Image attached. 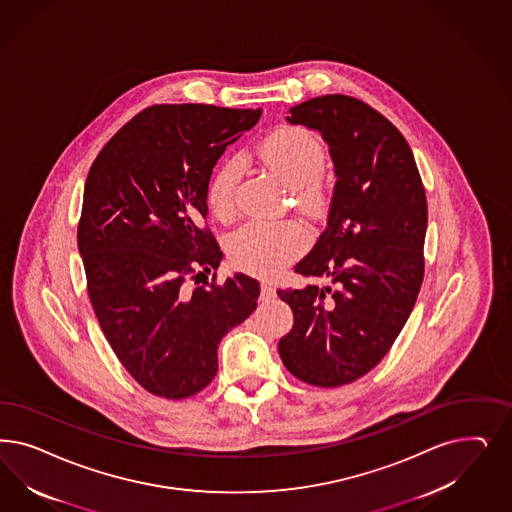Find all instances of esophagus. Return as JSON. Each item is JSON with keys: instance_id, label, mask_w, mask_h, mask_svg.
Here are the masks:
<instances>
[{"instance_id": "1", "label": "esophagus", "mask_w": 512, "mask_h": 512, "mask_svg": "<svg viewBox=\"0 0 512 512\" xmlns=\"http://www.w3.org/2000/svg\"><path fill=\"white\" fill-rule=\"evenodd\" d=\"M273 296H275V286H273V282L269 281V279H264V281H262V299L267 301V299H271Z\"/></svg>"}]
</instances>
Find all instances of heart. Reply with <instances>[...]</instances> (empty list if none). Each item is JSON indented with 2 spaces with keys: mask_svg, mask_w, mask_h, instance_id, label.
<instances>
[{
  "mask_svg": "<svg viewBox=\"0 0 512 512\" xmlns=\"http://www.w3.org/2000/svg\"><path fill=\"white\" fill-rule=\"evenodd\" d=\"M265 167L286 186H294L307 203L320 199V173L326 167V150L314 133L303 126L282 124L265 135L258 147ZM241 179V162L230 158L218 165L205 188L211 215L228 220L235 211V192ZM307 243V233L296 222H248L231 233V262L252 273H271L296 258Z\"/></svg>",
  "mask_w": 512,
  "mask_h": 512,
  "instance_id": "obj_1",
  "label": "heart"
}]
</instances>
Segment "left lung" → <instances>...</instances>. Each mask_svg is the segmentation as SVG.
<instances>
[{
  "label": "left lung",
  "mask_w": 512,
  "mask_h": 512,
  "mask_svg": "<svg viewBox=\"0 0 512 512\" xmlns=\"http://www.w3.org/2000/svg\"><path fill=\"white\" fill-rule=\"evenodd\" d=\"M288 122L322 133L337 182L328 226L296 265L299 275L331 284L277 290L294 313L279 354L297 379L333 388L379 365L413 311L428 201L405 137L360 99H309L290 109Z\"/></svg>",
  "instance_id": "left-lung-1"
}]
</instances>
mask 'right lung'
<instances>
[{
  "instance_id": "right-lung-1",
  "label": "right lung",
  "mask_w": 512,
  "mask_h": 512,
  "mask_svg": "<svg viewBox=\"0 0 512 512\" xmlns=\"http://www.w3.org/2000/svg\"><path fill=\"white\" fill-rule=\"evenodd\" d=\"M260 109L154 105L99 150L84 184L77 245L99 326L147 392L184 399L218 371V343L258 307L260 282L216 271L222 250L203 220L224 150ZM198 284V281L194 282Z\"/></svg>"
}]
</instances>
